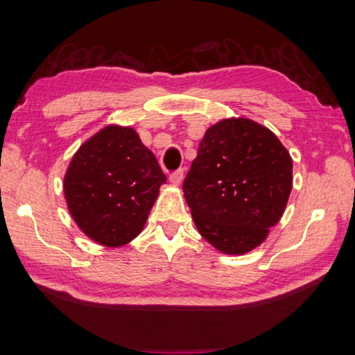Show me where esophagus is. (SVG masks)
Returning <instances> with one entry per match:
<instances>
[{
	"instance_id": "34e87169",
	"label": "esophagus",
	"mask_w": 355,
	"mask_h": 355,
	"mask_svg": "<svg viewBox=\"0 0 355 355\" xmlns=\"http://www.w3.org/2000/svg\"><path fill=\"white\" fill-rule=\"evenodd\" d=\"M183 177H184V169H178V171L171 173L169 182H171L172 184L180 186V184H182V182H183Z\"/></svg>"
}]
</instances>
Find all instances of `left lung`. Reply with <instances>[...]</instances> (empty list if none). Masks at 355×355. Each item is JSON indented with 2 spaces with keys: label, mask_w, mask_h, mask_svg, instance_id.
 I'll return each mask as SVG.
<instances>
[{
  "label": "left lung",
  "mask_w": 355,
  "mask_h": 355,
  "mask_svg": "<svg viewBox=\"0 0 355 355\" xmlns=\"http://www.w3.org/2000/svg\"><path fill=\"white\" fill-rule=\"evenodd\" d=\"M293 189V159L272 132L248 118L206 130L183 183L198 232L225 254L265 241Z\"/></svg>",
  "instance_id": "1"
}]
</instances>
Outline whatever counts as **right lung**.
I'll return each instance as SVG.
<instances>
[{"mask_svg": "<svg viewBox=\"0 0 355 355\" xmlns=\"http://www.w3.org/2000/svg\"><path fill=\"white\" fill-rule=\"evenodd\" d=\"M166 175L130 128L107 126L81 146L64 177L73 220L87 237L116 248L143 231Z\"/></svg>", "mask_w": 355, "mask_h": 355, "instance_id": "right-lung-1", "label": "right lung"}]
</instances>
